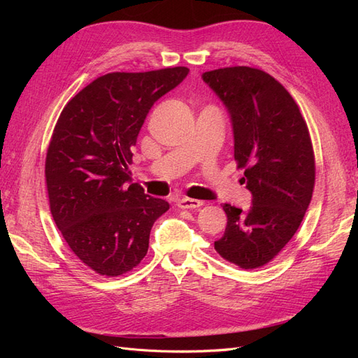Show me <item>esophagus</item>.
Listing matches in <instances>:
<instances>
[{"label": "esophagus", "instance_id": "1", "mask_svg": "<svg viewBox=\"0 0 358 358\" xmlns=\"http://www.w3.org/2000/svg\"><path fill=\"white\" fill-rule=\"evenodd\" d=\"M204 204V201L197 199H182L178 201V208L180 209H199Z\"/></svg>", "mask_w": 358, "mask_h": 358}]
</instances>
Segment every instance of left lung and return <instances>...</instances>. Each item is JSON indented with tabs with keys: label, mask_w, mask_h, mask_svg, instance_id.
<instances>
[{
	"label": "left lung",
	"mask_w": 358,
	"mask_h": 358,
	"mask_svg": "<svg viewBox=\"0 0 358 358\" xmlns=\"http://www.w3.org/2000/svg\"><path fill=\"white\" fill-rule=\"evenodd\" d=\"M229 109L234 159L245 170L252 204L246 212L222 204L225 233L215 242L241 268L263 267L300 227L315 185V155L305 117L289 92L268 73L246 66L203 73Z\"/></svg>",
	"instance_id": "left-lung-1"
}]
</instances>
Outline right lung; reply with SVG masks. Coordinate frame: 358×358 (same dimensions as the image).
<instances>
[{
    "instance_id": "right-lung-1",
    "label": "right lung",
    "mask_w": 358,
    "mask_h": 358,
    "mask_svg": "<svg viewBox=\"0 0 358 358\" xmlns=\"http://www.w3.org/2000/svg\"><path fill=\"white\" fill-rule=\"evenodd\" d=\"M187 67L100 76L64 107L46 154L50 213L74 255L101 276L124 275L148 254L169 203L129 183L131 148L154 103Z\"/></svg>"
}]
</instances>
